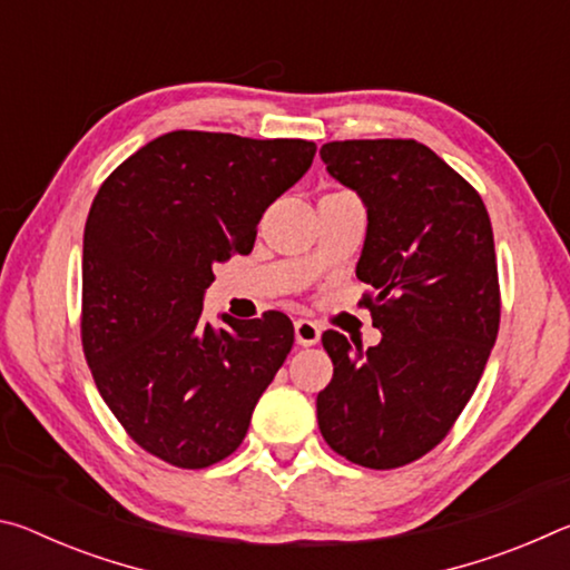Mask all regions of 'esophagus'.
I'll return each mask as SVG.
<instances>
[{
    "label": "esophagus",
    "mask_w": 570,
    "mask_h": 570,
    "mask_svg": "<svg viewBox=\"0 0 570 570\" xmlns=\"http://www.w3.org/2000/svg\"><path fill=\"white\" fill-rule=\"evenodd\" d=\"M294 336H296V344L314 346L322 336V326L312 322V320H296L294 322Z\"/></svg>",
    "instance_id": "34e87169"
}]
</instances>
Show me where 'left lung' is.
Listing matches in <instances>:
<instances>
[{
  "label": "left lung",
  "mask_w": 570,
  "mask_h": 570,
  "mask_svg": "<svg viewBox=\"0 0 570 570\" xmlns=\"http://www.w3.org/2000/svg\"><path fill=\"white\" fill-rule=\"evenodd\" d=\"M320 156L366 208L356 278L377 292L360 304L382 342L322 334L334 377L316 420L354 465L402 468L445 440L495 344L493 226L478 190L417 140H334Z\"/></svg>",
  "instance_id": "8db88e82"
}]
</instances>
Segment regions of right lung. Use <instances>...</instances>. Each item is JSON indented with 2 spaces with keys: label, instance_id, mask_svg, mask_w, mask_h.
Returning <instances> with one entry per match:
<instances>
[{
  "label": "right lung",
  "instance_id": "add662e5",
  "mask_svg": "<svg viewBox=\"0 0 570 570\" xmlns=\"http://www.w3.org/2000/svg\"><path fill=\"white\" fill-rule=\"evenodd\" d=\"M308 140L173 130L115 168L82 240V350L138 445L200 470L246 438L294 344L282 312L204 320L214 266L248 254L264 210L312 166Z\"/></svg>",
  "mask_w": 570,
  "mask_h": 570
}]
</instances>
